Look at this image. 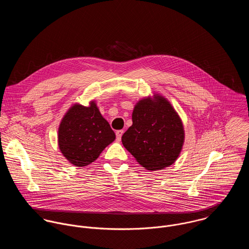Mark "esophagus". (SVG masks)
I'll return each instance as SVG.
<instances>
[{
	"instance_id": "esophagus-1",
	"label": "esophagus",
	"mask_w": 249,
	"mask_h": 249,
	"mask_svg": "<svg viewBox=\"0 0 249 249\" xmlns=\"http://www.w3.org/2000/svg\"><path fill=\"white\" fill-rule=\"evenodd\" d=\"M123 134H124V130H117V131H116V136H117V139H118L119 141L121 140Z\"/></svg>"
}]
</instances>
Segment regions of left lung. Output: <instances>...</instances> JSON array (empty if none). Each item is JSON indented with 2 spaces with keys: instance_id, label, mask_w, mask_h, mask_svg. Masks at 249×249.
Masks as SVG:
<instances>
[{
  "instance_id": "1",
  "label": "left lung",
  "mask_w": 249,
  "mask_h": 249,
  "mask_svg": "<svg viewBox=\"0 0 249 249\" xmlns=\"http://www.w3.org/2000/svg\"><path fill=\"white\" fill-rule=\"evenodd\" d=\"M184 126L171 103L159 94L140 100L132 112V125L124 133V146L148 171L163 170L178 159Z\"/></svg>"
}]
</instances>
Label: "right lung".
I'll use <instances>...</instances> for the list:
<instances>
[{
    "mask_svg": "<svg viewBox=\"0 0 249 249\" xmlns=\"http://www.w3.org/2000/svg\"><path fill=\"white\" fill-rule=\"evenodd\" d=\"M116 136L95 101L89 107L75 104L64 115L58 127V146L75 167L94 162Z\"/></svg>",
    "mask_w": 249,
    "mask_h": 249,
    "instance_id": "1",
    "label": "right lung"
}]
</instances>
